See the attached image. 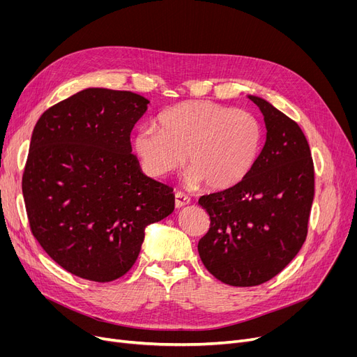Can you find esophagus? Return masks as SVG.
Segmentation results:
<instances>
[{
	"instance_id": "34e87169",
	"label": "esophagus",
	"mask_w": 357,
	"mask_h": 357,
	"mask_svg": "<svg viewBox=\"0 0 357 357\" xmlns=\"http://www.w3.org/2000/svg\"><path fill=\"white\" fill-rule=\"evenodd\" d=\"M190 202H191V199L188 195H185L183 192L175 194V207L176 208H182V207H185V205H188Z\"/></svg>"
}]
</instances>
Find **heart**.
Listing matches in <instances>:
<instances>
[{
  "mask_svg": "<svg viewBox=\"0 0 357 357\" xmlns=\"http://www.w3.org/2000/svg\"><path fill=\"white\" fill-rule=\"evenodd\" d=\"M158 124L139 127L133 136L135 153L152 178L175 172L186 155V182L226 190L249 174L259 153L261 128L248 111L185 101L165 109Z\"/></svg>",
  "mask_w": 357,
  "mask_h": 357,
  "instance_id": "obj_1",
  "label": "heart"
}]
</instances>
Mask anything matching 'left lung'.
<instances>
[{"label": "left lung", "instance_id": "obj_1", "mask_svg": "<svg viewBox=\"0 0 357 357\" xmlns=\"http://www.w3.org/2000/svg\"><path fill=\"white\" fill-rule=\"evenodd\" d=\"M261 114L266 140L238 183L199 198L210 230L198 241L204 266L231 287L276 276L304 245L314 198V165L299 126L266 100L248 96Z\"/></svg>", "mask_w": 357, "mask_h": 357}]
</instances>
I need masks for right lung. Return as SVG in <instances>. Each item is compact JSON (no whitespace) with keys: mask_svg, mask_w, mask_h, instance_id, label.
<instances>
[{"mask_svg":"<svg viewBox=\"0 0 357 357\" xmlns=\"http://www.w3.org/2000/svg\"><path fill=\"white\" fill-rule=\"evenodd\" d=\"M150 101L86 88L36 123L23 174L33 236L65 271L109 282L135 265L144 230L172 214L171 186L143 174L130 133Z\"/></svg>","mask_w":357,"mask_h":357,"instance_id":"add662e5","label":"right lung"}]
</instances>
